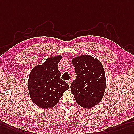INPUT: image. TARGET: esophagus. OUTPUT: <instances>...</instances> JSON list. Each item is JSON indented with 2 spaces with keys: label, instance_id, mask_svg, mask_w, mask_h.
<instances>
[{
  "label": "esophagus",
  "instance_id": "esophagus-1",
  "mask_svg": "<svg viewBox=\"0 0 134 134\" xmlns=\"http://www.w3.org/2000/svg\"><path fill=\"white\" fill-rule=\"evenodd\" d=\"M67 83L68 84V85H69V87H70V85H71V81H70V80H68V81H67Z\"/></svg>",
  "mask_w": 134,
  "mask_h": 134
}]
</instances>
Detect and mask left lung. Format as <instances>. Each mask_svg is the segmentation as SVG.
Returning <instances> with one entry per match:
<instances>
[{"mask_svg": "<svg viewBox=\"0 0 134 134\" xmlns=\"http://www.w3.org/2000/svg\"><path fill=\"white\" fill-rule=\"evenodd\" d=\"M77 77L70 86L75 99L84 108L91 109L102 99L106 80L100 61L89 55L74 57L71 60Z\"/></svg>", "mask_w": 134, "mask_h": 134, "instance_id": "1", "label": "left lung"}]
</instances>
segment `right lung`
Returning <instances> with one entry per match:
<instances>
[{"mask_svg": "<svg viewBox=\"0 0 134 134\" xmlns=\"http://www.w3.org/2000/svg\"><path fill=\"white\" fill-rule=\"evenodd\" d=\"M61 55L49 57L42 65L32 69L28 80V88L31 99L35 105L42 109L54 107L69 86L60 78L58 64Z\"/></svg>", "mask_w": 134, "mask_h": 134, "instance_id": "obj_1", "label": "right lung"}]
</instances>
